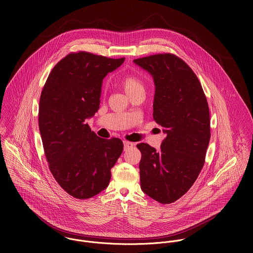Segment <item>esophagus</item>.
Instances as JSON below:
<instances>
[{"mask_svg":"<svg viewBox=\"0 0 253 253\" xmlns=\"http://www.w3.org/2000/svg\"><path fill=\"white\" fill-rule=\"evenodd\" d=\"M132 147H133V143L128 142V141H124V149L125 150H128V149H130Z\"/></svg>","mask_w":253,"mask_h":253,"instance_id":"esophagus-1","label":"esophagus"}]
</instances>
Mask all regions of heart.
I'll return each mask as SVG.
<instances>
[{"label": "heart", "mask_w": 253, "mask_h": 253, "mask_svg": "<svg viewBox=\"0 0 253 253\" xmlns=\"http://www.w3.org/2000/svg\"><path fill=\"white\" fill-rule=\"evenodd\" d=\"M121 85L127 95H129L130 93L136 90L144 89V85L141 80L138 77L133 75H128L123 78L121 81Z\"/></svg>", "instance_id": "heart-1"}]
</instances>
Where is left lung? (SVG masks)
I'll return each mask as SVG.
<instances>
[{
    "instance_id": "1",
    "label": "left lung",
    "mask_w": 253,
    "mask_h": 253,
    "mask_svg": "<svg viewBox=\"0 0 253 253\" xmlns=\"http://www.w3.org/2000/svg\"><path fill=\"white\" fill-rule=\"evenodd\" d=\"M133 63L153 78V117L166 133L159 151L137 145L140 187L153 200L170 204L192 187L204 167L211 139L208 101L195 73L177 56L156 54Z\"/></svg>"
}]
</instances>
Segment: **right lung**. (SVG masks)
Instances as JSON below:
<instances>
[{
  "mask_svg": "<svg viewBox=\"0 0 253 253\" xmlns=\"http://www.w3.org/2000/svg\"><path fill=\"white\" fill-rule=\"evenodd\" d=\"M125 58L80 51L61 59L48 75L39 107V128L49 169L74 198L105 190L120 158L121 139L98 137L86 124L98 111L104 78Z\"/></svg>",
  "mask_w": 253,
  "mask_h": 253,
  "instance_id": "add662e5",
  "label": "right lung"
}]
</instances>
